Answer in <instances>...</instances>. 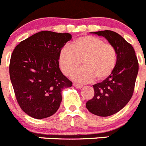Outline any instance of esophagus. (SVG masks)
Segmentation results:
<instances>
[{
  "label": "esophagus",
  "mask_w": 146,
  "mask_h": 146,
  "mask_svg": "<svg viewBox=\"0 0 146 146\" xmlns=\"http://www.w3.org/2000/svg\"><path fill=\"white\" fill-rule=\"evenodd\" d=\"M73 85H74L75 88H79V89H80V88H82V85H80V84H77V83H74L73 84Z\"/></svg>",
  "instance_id": "esophagus-1"
}]
</instances>
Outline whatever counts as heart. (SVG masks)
<instances>
[{
  "mask_svg": "<svg viewBox=\"0 0 146 146\" xmlns=\"http://www.w3.org/2000/svg\"><path fill=\"white\" fill-rule=\"evenodd\" d=\"M84 66L73 73L72 78L81 83L103 80L115 69L117 53L110 43L90 35L82 36L74 40L72 47L64 45L58 53V63L65 75H70L81 64Z\"/></svg>",
  "mask_w": 146,
  "mask_h": 146,
  "instance_id": "obj_1",
  "label": "heart"
}]
</instances>
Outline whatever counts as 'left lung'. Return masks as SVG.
Instances as JSON below:
<instances>
[{"mask_svg": "<svg viewBox=\"0 0 146 146\" xmlns=\"http://www.w3.org/2000/svg\"><path fill=\"white\" fill-rule=\"evenodd\" d=\"M91 33L105 37L117 53L113 72L103 82L93 85L94 96L86 103V108L92 113L109 117L119 111L131 99L138 73V61L133 47L118 33L111 30Z\"/></svg>", "mask_w": 146, "mask_h": 146, "instance_id": "obj_1", "label": "left lung"}]
</instances>
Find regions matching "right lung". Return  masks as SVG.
Returning <instances> with one entry per match:
<instances>
[{"instance_id": "add662e5", "label": "right lung", "mask_w": 146, "mask_h": 146, "mask_svg": "<svg viewBox=\"0 0 146 146\" xmlns=\"http://www.w3.org/2000/svg\"><path fill=\"white\" fill-rule=\"evenodd\" d=\"M71 39L69 33L39 32L21 41L12 53L11 82L21 109L33 118L54 114L62 100V90L72 87L58 63L60 49Z\"/></svg>"}]
</instances>
